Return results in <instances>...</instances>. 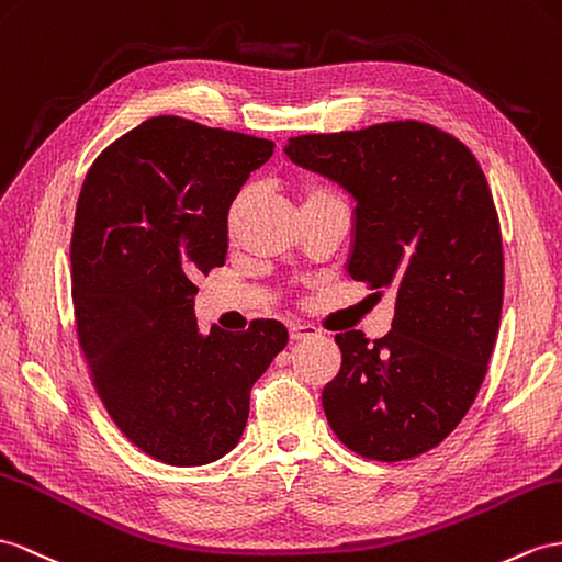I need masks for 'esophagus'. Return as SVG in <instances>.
Instances as JSON below:
<instances>
[{
	"label": "esophagus",
	"instance_id": "1",
	"mask_svg": "<svg viewBox=\"0 0 562 562\" xmlns=\"http://www.w3.org/2000/svg\"><path fill=\"white\" fill-rule=\"evenodd\" d=\"M289 331H291L293 340H303V338H310V336H317V328L310 326V324H300V322H293L289 326Z\"/></svg>",
	"mask_w": 562,
	"mask_h": 562
}]
</instances>
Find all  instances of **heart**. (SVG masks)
Returning a JSON list of instances; mask_svg holds the SVG:
<instances>
[{
	"mask_svg": "<svg viewBox=\"0 0 562 562\" xmlns=\"http://www.w3.org/2000/svg\"><path fill=\"white\" fill-rule=\"evenodd\" d=\"M300 195H303V204L317 202V200H326V198H334V195L328 193V190H326L324 186H319V183H305V186H303V193H300ZM245 200H248V190H240V193L236 195V200L231 202V207H228V228L236 226L238 216H240V212H243Z\"/></svg>",
	"mask_w": 562,
	"mask_h": 562,
	"instance_id": "obj_1",
	"label": "heart"
}]
</instances>
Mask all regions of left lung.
I'll return each mask as SVG.
<instances>
[{"label":"left lung","instance_id":"obj_1","mask_svg":"<svg viewBox=\"0 0 562 562\" xmlns=\"http://www.w3.org/2000/svg\"><path fill=\"white\" fill-rule=\"evenodd\" d=\"M283 153L352 198L346 269L395 295L384 338L336 336L326 419L362 458L427 453L474 403L498 336L503 245L486 176L458 138L419 121L297 135Z\"/></svg>","mask_w":562,"mask_h":562}]
</instances>
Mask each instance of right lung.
Segmentation results:
<instances>
[{
	"mask_svg": "<svg viewBox=\"0 0 562 562\" xmlns=\"http://www.w3.org/2000/svg\"><path fill=\"white\" fill-rule=\"evenodd\" d=\"M273 143L157 116L94 159L71 238L78 340L106 413L176 468L240 441L250 391L289 344L281 322L202 334L195 279L222 267L228 207Z\"/></svg>",
	"mask_w": 562,
	"mask_h": 562,
	"instance_id": "add662e5",
	"label": "right lung"
}]
</instances>
